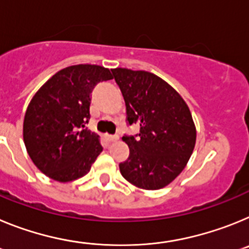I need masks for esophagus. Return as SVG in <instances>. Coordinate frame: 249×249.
Returning <instances> with one entry per match:
<instances>
[{"instance_id":"1","label":"esophagus","mask_w":249,"mask_h":249,"mask_svg":"<svg viewBox=\"0 0 249 249\" xmlns=\"http://www.w3.org/2000/svg\"><path fill=\"white\" fill-rule=\"evenodd\" d=\"M118 138H120V136H118V135H108V136H107V140H108L109 142H113V141H117Z\"/></svg>"}]
</instances>
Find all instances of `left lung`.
<instances>
[{"instance_id": "1", "label": "left lung", "mask_w": 249, "mask_h": 249, "mask_svg": "<svg viewBox=\"0 0 249 249\" xmlns=\"http://www.w3.org/2000/svg\"><path fill=\"white\" fill-rule=\"evenodd\" d=\"M112 78L126 103L127 124L135 136H123L129 156L121 175L143 190H160L183 171L196 144V127L188 106L167 82L146 71L114 68Z\"/></svg>"}]
</instances>
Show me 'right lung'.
Returning a JSON list of instances; mask_svg holds the SVG:
<instances>
[{
	"label": "right lung",
	"instance_id": "add662e5",
	"mask_svg": "<svg viewBox=\"0 0 249 249\" xmlns=\"http://www.w3.org/2000/svg\"><path fill=\"white\" fill-rule=\"evenodd\" d=\"M112 80L108 68H63L38 89L27 107L23 141L31 160L46 176L70 182L89 172L102 152L98 136L86 128L94 86Z\"/></svg>",
	"mask_w": 249,
	"mask_h": 249
}]
</instances>
